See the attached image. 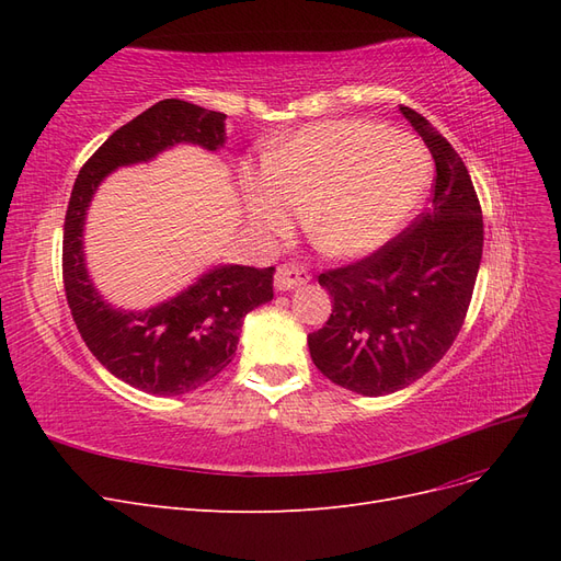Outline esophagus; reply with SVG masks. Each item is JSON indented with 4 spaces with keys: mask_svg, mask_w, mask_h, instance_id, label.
Instances as JSON below:
<instances>
[{
    "mask_svg": "<svg viewBox=\"0 0 561 561\" xmlns=\"http://www.w3.org/2000/svg\"><path fill=\"white\" fill-rule=\"evenodd\" d=\"M309 283V274L299 266H293V264H283L276 268L274 274V285L278 293H287V290H295V287Z\"/></svg>",
    "mask_w": 561,
    "mask_h": 561,
    "instance_id": "1",
    "label": "esophagus"
}]
</instances>
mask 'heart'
I'll return each instance as SVG.
<instances>
[{
    "instance_id": "1",
    "label": "heart",
    "mask_w": 561,
    "mask_h": 561,
    "mask_svg": "<svg viewBox=\"0 0 561 561\" xmlns=\"http://www.w3.org/2000/svg\"><path fill=\"white\" fill-rule=\"evenodd\" d=\"M428 159L400 130L367 122L304 128L250 180V206L260 225L290 229L297 206H311L307 231L318 250L355 257L386 243L419 206Z\"/></svg>"
}]
</instances>
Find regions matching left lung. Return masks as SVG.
Listing matches in <instances>:
<instances>
[{"instance_id": "obj_1", "label": "left lung", "mask_w": 561, "mask_h": 561, "mask_svg": "<svg viewBox=\"0 0 561 561\" xmlns=\"http://www.w3.org/2000/svg\"><path fill=\"white\" fill-rule=\"evenodd\" d=\"M400 110L435 159L431 208L367 257L322 271L332 313L309 334L322 375L367 398L396 393L443 360L463 328L484 245L466 163L419 112Z\"/></svg>"}]
</instances>
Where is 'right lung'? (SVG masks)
I'll return each mask as SVG.
<instances>
[{
    "mask_svg": "<svg viewBox=\"0 0 561 561\" xmlns=\"http://www.w3.org/2000/svg\"><path fill=\"white\" fill-rule=\"evenodd\" d=\"M225 118L178 98L151 105L81 165L65 213L62 283L77 330L100 365L151 396L190 393L233 360L245 313L274 299V266H217L171 301L138 313L122 311L110 307L89 278L83 219L98 184L114 168L149 161L178 142L215 151L225 145Z\"/></svg>",
    "mask_w": 561,
    "mask_h": 561,
    "instance_id": "1",
    "label": "right lung"
}]
</instances>
